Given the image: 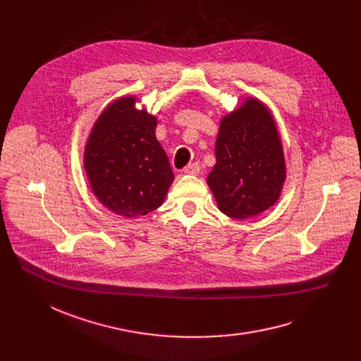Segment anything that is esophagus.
I'll use <instances>...</instances> for the list:
<instances>
[{
    "mask_svg": "<svg viewBox=\"0 0 361 361\" xmlns=\"http://www.w3.org/2000/svg\"><path fill=\"white\" fill-rule=\"evenodd\" d=\"M184 173L185 174H192V176H197L200 173V165L197 162H193L190 165H187L184 168Z\"/></svg>",
    "mask_w": 361,
    "mask_h": 361,
    "instance_id": "esophagus-1",
    "label": "esophagus"
}]
</instances>
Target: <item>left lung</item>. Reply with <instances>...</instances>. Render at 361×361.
<instances>
[{"instance_id":"1","label":"left lung","mask_w":361,"mask_h":361,"mask_svg":"<svg viewBox=\"0 0 361 361\" xmlns=\"http://www.w3.org/2000/svg\"><path fill=\"white\" fill-rule=\"evenodd\" d=\"M215 157L206 183L222 214L234 219L255 218L278 202L287 164L267 104L247 97L221 118Z\"/></svg>"}]
</instances>
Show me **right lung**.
I'll return each mask as SVG.
<instances>
[{"label":"right lung","mask_w":361,"mask_h":361,"mask_svg":"<svg viewBox=\"0 0 361 361\" xmlns=\"http://www.w3.org/2000/svg\"><path fill=\"white\" fill-rule=\"evenodd\" d=\"M135 94L114 99L94 121L83 152V168L97 199L124 218L158 209L174 181L157 139L158 118L136 106Z\"/></svg>","instance_id":"right-lung-1"}]
</instances>
